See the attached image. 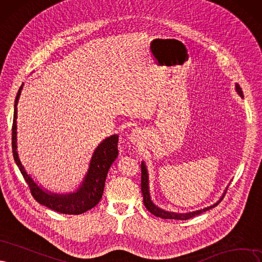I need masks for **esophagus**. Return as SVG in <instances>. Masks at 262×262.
Here are the masks:
<instances>
[{"mask_svg":"<svg viewBox=\"0 0 262 262\" xmlns=\"http://www.w3.org/2000/svg\"><path fill=\"white\" fill-rule=\"evenodd\" d=\"M143 137H145V134H143L141 129H134L129 135V141L133 143H139L142 141Z\"/></svg>","mask_w":262,"mask_h":262,"instance_id":"esophagus-1","label":"esophagus"}]
</instances>
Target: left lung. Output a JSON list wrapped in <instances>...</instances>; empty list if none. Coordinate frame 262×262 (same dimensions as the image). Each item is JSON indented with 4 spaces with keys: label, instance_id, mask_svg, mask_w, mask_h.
<instances>
[{
    "label": "left lung",
    "instance_id": "8db88e82",
    "mask_svg": "<svg viewBox=\"0 0 262 262\" xmlns=\"http://www.w3.org/2000/svg\"><path fill=\"white\" fill-rule=\"evenodd\" d=\"M235 90L237 94L244 98L243 96V91H242V88L239 87L238 83H235ZM227 190V187L226 189L224 190L223 195L221 196V198L219 199L215 204H213L212 206L210 207H207V208H204V209H200V210H197V211H192V212H188V213H177V212H171V211H166V210H163L161 208H159L157 205L154 204V201L151 200V196H150V189H149V174H148V168L146 166V163L145 161L141 162V192H142V196H143V204H145V207L147 208L148 211H150L151 213L155 214L156 216H159L161 219H168V220H188V219L190 217H193L196 216L202 212H206V211L210 210L214 208L215 206L219 205V202H220L224 195L225 192Z\"/></svg>",
    "mask_w": 262,
    "mask_h": 262
}]
</instances>
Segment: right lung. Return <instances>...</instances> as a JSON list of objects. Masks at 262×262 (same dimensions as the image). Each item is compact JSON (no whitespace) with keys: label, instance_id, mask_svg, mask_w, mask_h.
Returning a JSON list of instances; mask_svg holds the SVG:
<instances>
[{"label":"right lung","instance_id":"obj_1","mask_svg":"<svg viewBox=\"0 0 262 262\" xmlns=\"http://www.w3.org/2000/svg\"><path fill=\"white\" fill-rule=\"evenodd\" d=\"M24 83L20 86L15 99L14 119L12 129L13 156L25 181L27 182L31 195L40 205L46 206L56 212L64 214H81L98 205L102 198L107 172L119 156L117 142L119 135H112L101 141L92 154L88 171L78 188L66 193L50 191L39 185L23 165L17 151V105Z\"/></svg>","mask_w":262,"mask_h":262}]
</instances>
